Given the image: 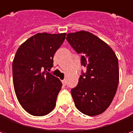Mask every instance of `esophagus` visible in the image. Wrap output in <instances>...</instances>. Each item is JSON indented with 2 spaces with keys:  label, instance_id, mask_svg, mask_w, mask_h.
<instances>
[{
  "label": "esophagus",
  "instance_id": "1",
  "mask_svg": "<svg viewBox=\"0 0 133 133\" xmlns=\"http://www.w3.org/2000/svg\"><path fill=\"white\" fill-rule=\"evenodd\" d=\"M62 84H63L64 85H65L67 84V80L65 79H63V80H62Z\"/></svg>",
  "mask_w": 133,
  "mask_h": 133
}]
</instances>
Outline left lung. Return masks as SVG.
<instances>
[{
    "label": "left lung",
    "mask_w": 133,
    "mask_h": 133,
    "mask_svg": "<svg viewBox=\"0 0 133 133\" xmlns=\"http://www.w3.org/2000/svg\"><path fill=\"white\" fill-rule=\"evenodd\" d=\"M66 39L82 54L80 62L86 68L71 91L74 104L85 115H100L109 107L118 89V58L107 43L89 32L68 33Z\"/></svg>",
    "instance_id": "1"
}]
</instances>
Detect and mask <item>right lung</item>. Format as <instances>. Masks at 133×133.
<instances>
[{
  "label": "right lung",
  "mask_w": 133,
  "mask_h": 133,
  "mask_svg": "<svg viewBox=\"0 0 133 133\" xmlns=\"http://www.w3.org/2000/svg\"><path fill=\"white\" fill-rule=\"evenodd\" d=\"M66 33H37L17 50L12 62L15 92L28 113L44 116L56 106L62 84L48 71L54 66V56Z\"/></svg>",
  "instance_id": "right-lung-1"
}]
</instances>
